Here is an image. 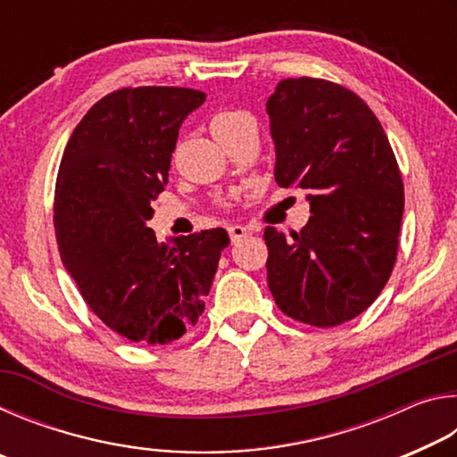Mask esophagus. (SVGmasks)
I'll return each instance as SVG.
<instances>
[{"label":"esophagus","mask_w":457,"mask_h":457,"mask_svg":"<svg viewBox=\"0 0 457 457\" xmlns=\"http://www.w3.org/2000/svg\"><path fill=\"white\" fill-rule=\"evenodd\" d=\"M228 231H229V239L231 242H239V239H244V237H247L252 234V229L250 228H244V226H229L228 228Z\"/></svg>","instance_id":"1"}]
</instances>
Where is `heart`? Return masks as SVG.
<instances>
[{"label": "heart", "mask_w": 457, "mask_h": 457, "mask_svg": "<svg viewBox=\"0 0 457 457\" xmlns=\"http://www.w3.org/2000/svg\"><path fill=\"white\" fill-rule=\"evenodd\" d=\"M237 117H242V112H223V114H218V117H215V120H213V127L215 125H221V122H228L231 119H237Z\"/></svg>", "instance_id": "heart-1"}]
</instances>
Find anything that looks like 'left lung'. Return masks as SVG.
I'll list each match as a JSON object with an SVG mask.
<instances>
[{
	"mask_svg": "<svg viewBox=\"0 0 457 457\" xmlns=\"http://www.w3.org/2000/svg\"><path fill=\"white\" fill-rule=\"evenodd\" d=\"M280 187H300L311 220L292 239L264 229L268 288L311 327H337L375 303L397 258L405 193L373 111L335 82L286 79L268 98Z\"/></svg>",
	"mask_w": 457,
	"mask_h": 457,
	"instance_id": "left-lung-1",
	"label": "left lung"
}]
</instances>
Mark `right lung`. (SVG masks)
<instances>
[{
	"label": "right lung",
	"instance_id": "obj_1",
	"mask_svg": "<svg viewBox=\"0 0 457 457\" xmlns=\"http://www.w3.org/2000/svg\"><path fill=\"white\" fill-rule=\"evenodd\" d=\"M204 103L191 88L111 92L62 154L54 199L62 264L90 311L133 343H173L197 322L229 244L223 228L159 244L146 226L183 120Z\"/></svg>",
	"mask_w": 457,
	"mask_h": 457
}]
</instances>
